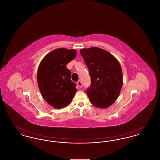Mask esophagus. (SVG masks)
<instances>
[{"instance_id": "1", "label": "esophagus", "mask_w": 160, "mask_h": 160, "mask_svg": "<svg viewBox=\"0 0 160 160\" xmlns=\"http://www.w3.org/2000/svg\"><path fill=\"white\" fill-rule=\"evenodd\" d=\"M77 85H78L80 88H81V87L82 86V82H81L80 80H78V81L77 82Z\"/></svg>"}]
</instances>
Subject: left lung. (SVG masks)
I'll return each mask as SVG.
<instances>
[{
	"instance_id": "1",
	"label": "left lung",
	"mask_w": 160,
	"mask_h": 160,
	"mask_svg": "<svg viewBox=\"0 0 160 160\" xmlns=\"http://www.w3.org/2000/svg\"><path fill=\"white\" fill-rule=\"evenodd\" d=\"M88 68L91 84L87 94L92 105L105 108L117 99L122 87L121 65L114 56L98 47L80 50Z\"/></svg>"
}]
</instances>
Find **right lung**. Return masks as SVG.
<instances>
[{"label":"right lung","instance_id":"right-lung-1","mask_svg":"<svg viewBox=\"0 0 160 160\" xmlns=\"http://www.w3.org/2000/svg\"><path fill=\"white\" fill-rule=\"evenodd\" d=\"M76 50L55 49L41 62L37 72L39 91L46 101L55 108L70 104L77 91L67 65L76 56Z\"/></svg>","mask_w":160,"mask_h":160}]
</instances>
